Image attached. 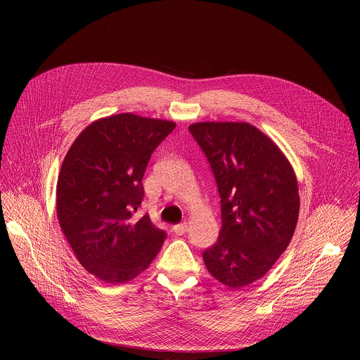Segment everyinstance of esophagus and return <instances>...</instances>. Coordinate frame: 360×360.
Listing matches in <instances>:
<instances>
[{
	"mask_svg": "<svg viewBox=\"0 0 360 360\" xmlns=\"http://www.w3.org/2000/svg\"><path fill=\"white\" fill-rule=\"evenodd\" d=\"M172 231H174V233H176V235H184V233H186V231H188V225H186V224H178V225H175V226L172 228Z\"/></svg>",
	"mask_w": 360,
	"mask_h": 360,
	"instance_id": "1",
	"label": "esophagus"
}]
</instances>
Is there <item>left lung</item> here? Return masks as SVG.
<instances>
[{
	"label": "left lung",
	"mask_w": 360,
	"mask_h": 360,
	"mask_svg": "<svg viewBox=\"0 0 360 360\" xmlns=\"http://www.w3.org/2000/svg\"><path fill=\"white\" fill-rule=\"evenodd\" d=\"M221 196L222 226L202 258L221 283L240 289L262 278L286 250L299 217L295 172L282 150L246 122H198Z\"/></svg>",
	"instance_id": "obj_1"
}]
</instances>
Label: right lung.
<instances>
[{
  "label": "right lung",
  "instance_id": "add662e5",
  "mask_svg": "<svg viewBox=\"0 0 360 360\" xmlns=\"http://www.w3.org/2000/svg\"><path fill=\"white\" fill-rule=\"evenodd\" d=\"M171 121L118 114L86 127L70 148L57 182V217L79 264L95 278L124 283L143 272L167 233L135 215L152 152Z\"/></svg>",
  "mask_w": 360,
  "mask_h": 360
}]
</instances>
